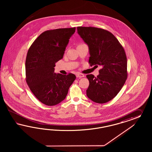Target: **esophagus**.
I'll list each match as a JSON object with an SVG mask.
<instances>
[{"label":"esophagus","mask_w":152,"mask_h":152,"mask_svg":"<svg viewBox=\"0 0 152 152\" xmlns=\"http://www.w3.org/2000/svg\"><path fill=\"white\" fill-rule=\"evenodd\" d=\"M76 77L78 78H82V77H85V75L83 74H76Z\"/></svg>","instance_id":"34e87169"}]
</instances>
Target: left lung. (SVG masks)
<instances>
[{"mask_svg": "<svg viewBox=\"0 0 152 152\" xmlns=\"http://www.w3.org/2000/svg\"><path fill=\"white\" fill-rule=\"evenodd\" d=\"M77 32L89 47L91 66L100 65L99 75H87L88 97L104 104L119 92L128 77L127 58L124 49L118 39L105 29L92 27H77Z\"/></svg>", "mask_w": 152, "mask_h": 152, "instance_id": "left-lung-1", "label": "left lung"}]
</instances>
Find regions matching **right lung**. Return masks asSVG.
Listing matches in <instances>:
<instances>
[{"mask_svg":"<svg viewBox=\"0 0 152 152\" xmlns=\"http://www.w3.org/2000/svg\"><path fill=\"white\" fill-rule=\"evenodd\" d=\"M76 28L48 30L41 33L28 51L26 80L37 99L47 106L63 101L76 76L55 73V63L63 58Z\"/></svg>","mask_w":152,"mask_h":152,"instance_id":"obj_1","label":"right lung"}]
</instances>
